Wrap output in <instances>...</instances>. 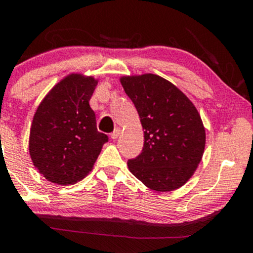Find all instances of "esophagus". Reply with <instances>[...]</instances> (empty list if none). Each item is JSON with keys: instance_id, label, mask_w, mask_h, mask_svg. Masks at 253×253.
Listing matches in <instances>:
<instances>
[{"instance_id": "34e87169", "label": "esophagus", "mask_w": 253, "mask_h": 253, "mask_svg": "<svg viewBox=\"0 0 253 253\" xmlns=\"http://www.w3.org/2000/svg\"><path fill=\"white\" fill-rule=\"evenodd\" d=\"M121 134V129L120 128H117L114 130V132L113 133H110V138L112 139H118L119 138V135Z\"/></svg>"}]
</instances>
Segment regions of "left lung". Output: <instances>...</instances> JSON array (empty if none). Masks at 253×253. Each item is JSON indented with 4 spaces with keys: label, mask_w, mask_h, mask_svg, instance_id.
I'll return each mask as SVG.
<instances>
[{
    "label": "left lung",
    "mask_w": 253,
    "mask_h": 253,
    "mask_svg": "<svg viewBox=\"0 0 253 253\" xmlns=\"http://www.w3.org/2000/svg\"><path fill=\"white\" fill-rule=\"evenodd\" d=\"M144 130L141 153L127 162L139 181L156 191L181 188L202 159L206 132L193 102L165 78L153 74L120 78Z\"/></svg>",
    "instance_id": "obj_1"
}]
</instances>
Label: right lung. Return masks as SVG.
I'll return each instance as SVG.
<instances>
[{"mask_svg": "<svg viewBox=\"0 0 253 253\" xmlns=\"http://www.w3.org/2000/svg\"><path fill=\"white\" fill-rule=\"evenodd\" d=\"M97 80L82 74L63 78L43 97L32 121L30 155L47 181L74 184L91 171L108 136L98 132L89 101Z\"/></svg>", "mask_w": 253, "mask_h": 253, "instance_id": "right-lung-1", "label": "right lung"}]
</instances>
